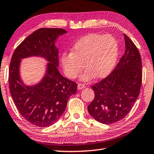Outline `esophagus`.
Instances as JSON below:
<instances>
[{"label": "esophagus", "instance_id": "obj_1", "mask_svg": "<svg viewBox=\"0 0 154 154\" xmlns=\"http://www.w3.org/2000/svg\"><path fill=\"white\" fill-rule=\"evenodd\" d=\"M84 88H85V85L84 84H81V83H79V84H78V89L81 90Z\"/></svg>", "mask_w": 154, "mask_h": 154}]
</instances>
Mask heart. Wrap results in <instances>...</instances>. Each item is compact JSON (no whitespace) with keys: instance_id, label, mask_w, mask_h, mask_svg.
Segmentation results:
<instances>
[{"instance_id":"b5f03b06","label":"heart","mask_w":154,"mask_h":154,"mask_svg":"<svg viewBox=\"0 0 154 154\" xmlns=\"http://www.w3.org/2000/svg\"><path fill=\"white\" fill-rule=\"evenodd\" d=\"M119 45L111 34H90L83 36L73 46L72 53L61 57L64 73L69 79H74L84 68L82 80H88L93 75L101 79L109 75L118 60Z\"/></svg>"}]
</instances>
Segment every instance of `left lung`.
<instances>
[{"label": "left lung", "mask_w": 154, "mask_h": 154, "mask_svg": "<svg viewBox=\"0 0 154 154\" xmlns=\"http://www.w3.org/2000/svg\"><path fill=\"white\" fill-rule=\"evenodd\" d=\"M125 52L108 76L92 86L95 98L88 106L97 122L111 125L123 119L135 103L142 82V62L133 42L124 34Z\"/></svg>", "instance_id": "obj_1"}]
</instances>
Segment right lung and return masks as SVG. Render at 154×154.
Here are the masks:
<instances>
[{
  "instance_id": "add662e5",
  "label": "right lung",
  "mask_w": 154,
  "mask_h": 154,
  "mask_svg": "<svg viewBox=\"0 0 154 154\" xmlns=\"http://www.w3.org/2000/svg\"><path fill=\"white\" fill-rule=\"evenodd\" d=\"M61 28H40L26 38L16 48L11 60L9 72L10 93L20 114L34 125L47 127L61 118L69 97L76 93L77 84L63 77L58 70L59 36L66 34ZM40 56L48 62L46 72L37 84H24L20 75L21 59Z\"/></svg>"
}]
</instances>
